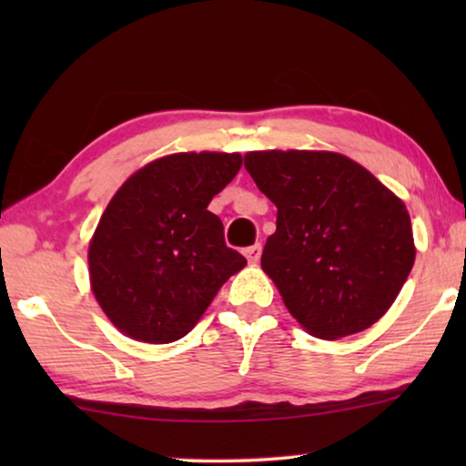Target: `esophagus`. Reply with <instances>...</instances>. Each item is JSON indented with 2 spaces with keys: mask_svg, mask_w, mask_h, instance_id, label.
Masks as SVG:
<instances>
[{
  "mask_svg": "<svg viewBox=\"0 0 466 466\" xmlns=\"http://www.w3.org/2000/svg\"><path fill=\"white\" fill-rule=\"evenodd\" d=\"M260 252H263V248H260V244H254V246H248L244 250V257L250 260V263H257V260L260 258Z\"/></svg>",
  "mask_w": 466,
  "mask_h": 466,
  "instance_id": "esophagus-1",
  "label": "esophagus"
}]
</instances>
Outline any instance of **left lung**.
Returning a JSON list of instances; mask_svg holds the SVG:
<instances>
[{
    "label": "left lung",
    "instance_id": "left-lung-1",
    "mask_svg": "<svg viewBox=\"0 0 466 466\" xmlns=\"http://www.w3.org/2000/svg\"><path fill=\"white\" fill-rule=\"evenodd\" d=\"M244 167L278 208L260 267L309 335L333 341L380 320L413 260L405 203L330 150H252Z\"/></svg>",
    "mask_w": 466,
    "mask_h": 466
}]
</instances>
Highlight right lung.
Instances as JSON below:
<instances>
[{
  "mask_svg": "<svg viewBox=\"0 0 466 466\" xmlns=\"http://www.w3.org/2000/svg\"><path fill=\"white\" fill-rule=\"evenodd\" d=\"M239 167V152H176L146 163L114 193L88 241V279L120 333L144 343L182 339L244 269L208 209Z\"/></svg>",
  "mask_w": 466,
  "mask_h": 466,
  "instance_id": "obj_1",
  "label": "right lung"
}]
</instances>
